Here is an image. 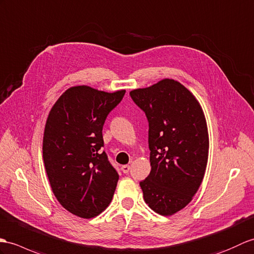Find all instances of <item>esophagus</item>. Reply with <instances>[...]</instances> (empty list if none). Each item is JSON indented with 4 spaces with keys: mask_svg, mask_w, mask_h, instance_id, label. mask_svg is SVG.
I'll list each match as a JSON object with an SVG mask.
<instances>
[{
    "mask_svg": "<svg viewBox=\"0 0 254 254\" xmlns=\"http://www.w3.org/2000/svg\"><path fill=\"white\" fill-rule=\"evenodd\" d=\"M121 170H122V172H123V173H128V171H129V166H128V164H126V166H122Z\"/></svg>",
    "mask_w": 254,
    "mask_h": 254,
    "instance_id": "1",
    "label": "esophagus"
}]
</instances>
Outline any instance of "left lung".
<instances>
[{"label": "left lung", "mask_w": 254, "mask_h": 254, "mask_svg": "<svg viewBox=\"0 0 254 254\" xmlns=\"http://www.w3.org/2000/svg\"><path fill=\"white\" fill-rule=\"evenodd\" d=\"M149 122L150 173L139 183L156 213L184 209L201 185L209 157L207 120L196 96L173 79L129 92Z\"/></svg>", "instance_id": "8db88e82"}]
</instances>
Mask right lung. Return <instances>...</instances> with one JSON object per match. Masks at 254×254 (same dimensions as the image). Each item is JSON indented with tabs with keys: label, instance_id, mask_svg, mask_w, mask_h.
Returning a JSON list of instances; mask_svg holds the SVG:
<instances>
[{
	"label": "right lung",
	"instance_id": "right-lung-1",
	"mask_svg": "<svg viewBox=\"0 0 254 254\" xmlns=\"http://www.w3.org/2000/svg\"><path fill=\"white\" fill-rule=\"evenodd\" d=\"M125 93L71 86L47 116L42 150L51 188L64 209L82 219L102 213L116 190L119 175L100 148L106 118Z\"/></svg>",
	"mask_w": 254,
	"mask_h": 254
}]
</instances>
